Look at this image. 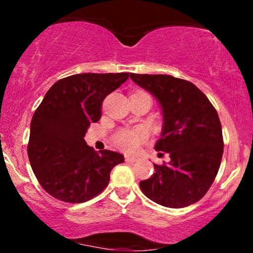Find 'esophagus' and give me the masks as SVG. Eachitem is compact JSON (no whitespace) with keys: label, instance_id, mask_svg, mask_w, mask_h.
Here are the masks:
<instances>
[{"label":"esophagus","instance_id":"34e87169","mask_svg":"<svg viewBox=\"0 0 253 253\" xmlns=\"http://www.w3.org/2000/svg\"><path fill=\"white\" fill-rule=\"evenodd\" d=\"M138 159H139L138 157H134V156H125V161L129 162V163H135Z\"/></svg>","mask_w":253,"mask_h":253}]
</instances>
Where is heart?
Here are the masks:
<instances>
[{"mask_svg":"<svg viewBox=\"0 0 253 253\" xmlns=\"http://www.w3.org/2000/svg\"><path fill=\"white\" fill-rule=\"evenodd\" d=\"M147 138L146 129L136 127L133 129H120L114 135V143L125 151H134Z\"/></svg>","mask_w":253,"mask_h":253,"instance_id":"1","label":"heart"}]
</instances>
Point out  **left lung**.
<instances>
[{
	"instance_id": "8db88e82",
	"label": "left lung",
	"mask_w": 253,
	"mask_h": 253,
	"mask_svg": "<svg viewBox=\"0 0 253 253\" xmlns=\"http://www.w3.org/2000/svg\"><path fill=\"white\" fill-rule=\"evenodd\" d=\"M130 78L161 104L163 129L155 149L170 157L169 163L153 164L155 173L139 183L141 191L169 208L200 201L215 179L223 153L215 108L196 85L181 78L138 74Z\"/></svg>"
}]
</instances>
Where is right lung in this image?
<instances>
[{
    "instance_id": "1",
    "label": "right lung",
    "mask_w": 253,
    "mask_h": 253,
    "mask_svg": "<svg viewBox=\"0 0 253 253\" xmlns=\"http://www.w3.org/2000/svg\"><path fill=\"white\" fill-rule=\"evenodd\" d=\"M128 72L80 74L57 81L46 92L31 123L27 152L38 182L64 202L82 203L109 183L110 171L123 163L119 152H96L84 140L97 123L107 95L128 80Z\"/></svg>"
}]
</instances>
